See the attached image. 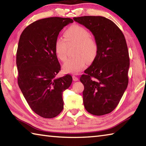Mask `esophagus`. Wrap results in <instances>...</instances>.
<instances>
[{
  "label": "esophagus",
  "mask_w": 146,
  "mask_h": 146,
  "mask_svg": "<svg viewBox=\"0 0 146 146\" xmlns=\"http://www.w3.org/2000/svg\"><path fill=\"white\" fill-rule=\"evenodd\" d=\"M73 80L74 81H78V78L76 76L73 75Z\"/></svg>",
  "instance_id": "esophagus-1"
}]
</instances>
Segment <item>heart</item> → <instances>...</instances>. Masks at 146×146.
Here are the masks:
<instances>
[{"instance_id":"1","label":"heart","mask_w":146,"mask_h":146,"mask_svg":"<svg viewBox=\"0 0 146 146\" xmlns=\"http://www.w3.org/2000/svg\"><path fill=\"white\" fill-rule=\"evenodd\" d=\"M64 39L58 38L55 43V51L58 59L65 61L68 47L75 45L74 58L68 59L62 66L66 73H78L86 67L87 60L92 62L96 57L98 46L90 32L82 26L73 25L66 30Z\"/></svg>"}]
</instances>
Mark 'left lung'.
<instances>
[{
	"mask_svg": "<svg viewBox=\"0 0 146 146\" xmlns=\"http://www.w3.org/2000/svg\"><path fill=\"white\" fill-rule=\"evenodd\" d=\"M91 32L98 43L96 57L80 80L83 102L94 115L110 113L119 104L128 84L129 53L123 33L112 20L100 16L73 18Z\"/></svg>",
	"mask_w": 146,
	"mask_h": 146,
	"instance_id": "8db88e82",
	"label": "left lung"
}]
</instances>
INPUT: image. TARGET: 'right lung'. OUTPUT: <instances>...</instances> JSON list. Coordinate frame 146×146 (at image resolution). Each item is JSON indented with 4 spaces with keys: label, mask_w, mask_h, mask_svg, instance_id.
Wrapping results in <instances>:
<instances>
[{
    "label": "right lung",
    "mask_w": 146,
    "mask_h": 146,
    "mask_svg": "<svg viewBox=\"0 0 146 146\" xmlns=\"http://www.w3.org/2000/svg\"><path fill=\"white\" fill-rule=\"evenodd\" d=\"M73 20L50 17L32 23L20 37L17 52L18 84L32 110L44 118L56 117L64 107L62 92L72 82L60 70L55 43L60 31Z\"/></svg>",
    "instance_id": "right-lung-1"
}]
</instances>
